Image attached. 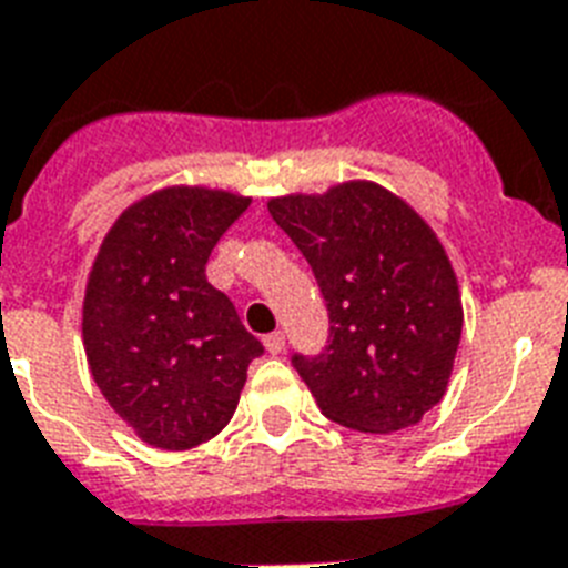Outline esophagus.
Masks as SVG:
<instances>
[{"label":"esophagus","mask_w":568,"mask_h":568,"mask_svg":"<svg viewBox=\"0 0 568 568\" xmlns=\"http://www.w3.org/2000/svg\"><path fill=\"white\" fill-rule=\"evenodd\" d=\"M265 349H268L271 356H280V353H283L285 349V335L283 332H271V335H265Z\"/></svg>","instance_id":"1"}]
</instances>
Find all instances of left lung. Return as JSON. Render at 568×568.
<instances>
[{
  "label": "left lung",
  "mask_w": 568,
  "mask_h": 568,
  "mask_svg": "<svg viewBox=\"0 0 568 568\" xmlns=\"http://www.w3.org/2000/svg\"><path fill=\"white\" fill-rule=\"evenodd\" d=\"M268 212L312 265L329 344L292 364L341 426L388 435L423 419L449 385L464 308L435 230L379 183L271 197Z\"/></svg>",
  "instance_id": "obj_1"
}]
</instances>
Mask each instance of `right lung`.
<instances>
[{
  "label": "right lung",
  "mask_w": 568,
  "mask_h": 568,
  "mask_svg": "<svg viewBox=\"0 0 568 568\" xmlns=\"http://www.w3.org/2000/svg\"><path fill=\"white\" fill-rule=\"evenodd\" d=\"M251 197L169 186L122 212L92 262L84 349L110 408L156 449L227 426L262 344L206 283V260Z\"/></svg>",
  "instance_id": "1"
}]
</instances>
